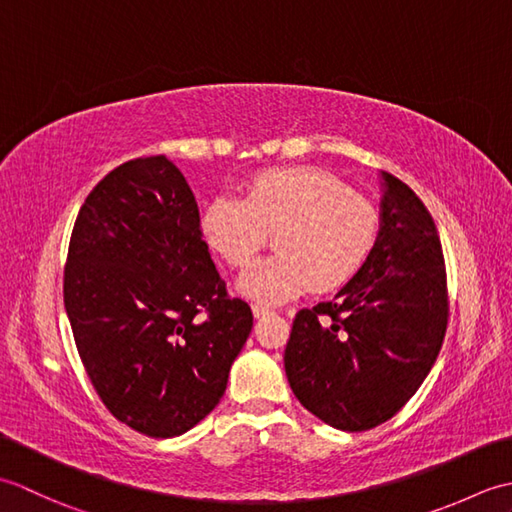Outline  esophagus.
<instances>
[{"mask_svg": "<svg viewBox=\"0 0 512 512\" xmlns=\"http://www.w3.org/2000/svg\"><path fill=\"white\" fill-rule=\"evenodd\" d=\"M253 314H255V319H264V317H270V314H275V312H273V308L259 306V303H255V306H253Z\"/></svg>", "mask_w": 512, "mask_h": 512, "instance_id": "esophagus-1", "label": "esophagus"}]
</instances>
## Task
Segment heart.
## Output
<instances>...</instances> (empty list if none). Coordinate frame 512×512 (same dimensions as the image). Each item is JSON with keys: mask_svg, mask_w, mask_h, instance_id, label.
<instances>
[{"mask_svg": "<svg viewBox=\"0 0 512 512\" xmlns=\"http://www.w3.org/2000/svg\"><path fill=\"white\" fill-rule=\"evenodd\" d=\"M200 231L228 266L242 268L273 233L277 253L248 266L237 281L262 303L295 299L314 286L339 290L361 273L380 235V215L363 195L317 167L268 169L239 198L215 195L202 206Z\"/></svg>", "mask_w": 512, "mask_h": 512, "instance_id": "1", "label": "heart"}]
</instances>
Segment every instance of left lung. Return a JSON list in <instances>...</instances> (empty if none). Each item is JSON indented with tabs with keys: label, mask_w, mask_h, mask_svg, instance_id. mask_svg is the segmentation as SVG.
Listing matches in <instances>:
<instances>
[{
	"label": "left lung",
	"mask_w": 512,
	"mask_h": 512,
	"mask_svg": "<svg viewBox=\"0 0 512 512\" xmlns=\"http://www.w3.org/2000/svg\"><path fill=\"white\" fill-rule=\"evenodd\" d=\"M383 187L372 257L332 301L297 312L284 354L301 405L341 431L394 418L431 372L449 323L436 222L405 182L383 171Z\"/></svg>",
	"instance_id": "8db88e82"
}]
</instances>
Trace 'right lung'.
<instances>
[{"mask_svg":"<svg viewBox=\"0 0 512 512\" xmlns=\"http://www.w3.org/2000/svg\"><path fill=\"white\" fill-rule=\"evenodd\" d=\"M63 303L96 394L116 420L173 438L209 416L253 330L202 239L200 211L165 156L123 162L85 198Z\"/></svg>","mask_w":512,"mask_h":512,"instance_id":"add662e5","label":"right lung"}]
</instances>
